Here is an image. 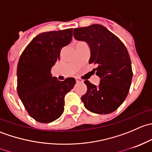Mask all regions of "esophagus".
<instances>
[{"label": "esophagus", "mask_w": 152, "mask_h": 152, "mask_svg": "<svg viewBox=\"0 0 152 152\" xmlns=\"http://www.w3.org/2000/svg\"><path fill=\"white\" fill-rule=\"evenodd\" d=\"M76 81L77 83H82V82H83V80L81 79H79V78H76Z\"/></svg>", "instance_id": "obj_1"}]
</instances>
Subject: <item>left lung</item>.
<instances>
[{"instance_id": "obj_1", "label": "left lung", "mask_w": 152, "mask_h": 152, "mask_svg": "<svg viewBox=\"0 0 152 152\" xmlns=\"http://www.w3.org/2000/svg\"><path fill=\"white\" fill-rule=\"evenodd\" d=\"M73 31L75 39L89 45V63L97 65L95 70L100 78L99 86L85 81L87 90L81 99L92 113H113L124 102L131 86L133 73L128 50L118 37L99 24L74 28Z\"/></svg>"}]
</instances>
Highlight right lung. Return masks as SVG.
<instances>
[{"instance_id":"add662e5","label":"right lung","mask_w":152,"mask_h":152,"mask_svg":"<svg viewBox=\"0 0 152 152\" xmlns=\"http://www.w3.org/2000/svg\"><path fill=\"white\" fill-rule=\"evenodd\" d=\"M73 28L44 32L35 37L20 55L17 70L18 96L28 115L40 123H50L64 112L65 96L76 80H57L51 67L60 51L72 39Z\"/></svg>"}]
</instances>
